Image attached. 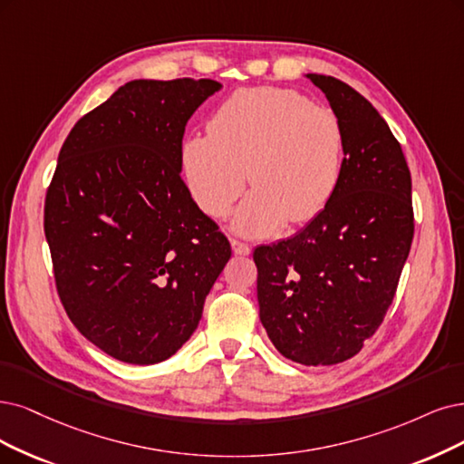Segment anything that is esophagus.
Returning <instances> with one entry per match:
<instances>
[{"label":"esophagus","instance_id":"34e87169","mask_svg":"<svg viewBox=\"0 0 464 464\" xmlns=\"http://www.w3.org/2000/svg\"><path fill=\"white\" fill-rule=\"evenodd\" d=\"M231 246H233V252L237 256H248L252 252V248L246 245V243H241L237 241V238H231Z\"/></svg>","mask_w":464,"mask_h":464}]
</instances>
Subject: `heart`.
I'll return each mask as SVG.
<instances>
[{"label": "heart", "instance_id": "heart-1", "mask_svg": "<svg viewBox=\"0 0 464 464\" xmlns=\"http://www.w3.org/2000/svg\"><path fill=\"white\" fill-rule=\"evenodd\" d=\"M342 160L344 133L334 111L269 85L229 95L208 133L181 145L185 183L208 216H227L248 178L256 185L233 216V229L248 237L319 216L336 191Z\"/></svg>", "mask_w": 464, "mask_h": 464}]
</instances>
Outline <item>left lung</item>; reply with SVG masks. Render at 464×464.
Segmentation results:
<instances>
[{
    "label": "left lung",
    "instance_id": "left-lung-1",
    "mask_svg": "<svg viewBox=\"0 0 464 464\" xmlns=\"http://www.w3.org/2000/svg\"><path fill=\"white\" fill-rule=\"evenodd\" d=\"M344 133L336 191L295 237L254 250L260 321L286 359L334 365L363 348L413 243L411 171L386 120L348 83L307 74Z\"/></svg>",
    "mask_w": 464,
    "mask_h": 464
}]
</instances>
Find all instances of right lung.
Listing matches in <instances>:
<instances>
[{
    "label": "right lung",
    "instance_id": "1",
    "mask_svg": "<svg viewBox=\"0 0 464 464\" xmlns=\"http://www.w3.org/2000/svg\"><path fill=\"white\" fill-rule=\"evenodd\" d=\"M214 80H133L82 116L45 195L64 312L118 362L152 365L191 338L231 245L181 179L188 118Z\"/></svg>",
    "mask_w": 464,
    "mask_h": 464
}]
</instances>
